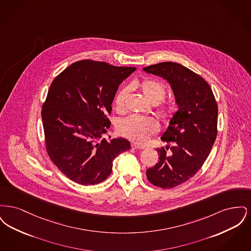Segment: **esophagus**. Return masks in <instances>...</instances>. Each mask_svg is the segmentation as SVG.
Instances as JSON below:
<instances>
[{"label":"esophagus","instance_id":"obj_1","mask_svg":"<svg viewBox=\"0 0 251 251\" xmlns=\"http://www.w3.org/2000/svg\"><path fill=\"white\" fill-rule=\"evenodd\" d=\"M131 149H133V150H143L145 149V147L144 146H141V145H138V144H131Z\"/></svg>","mask_w":251,"mask_h":251}]
</instances>
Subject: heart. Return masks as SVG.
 Listing matches in <instances>:
<instances>
[{
	"instance_id": "heart-1",
	"label": "heart",
	"mask_w": 251,
	"mask_h": 251,
	"mask_svg": "<svg viewBox=\"0 0 251 251\" xmlns=\"http://www.w3.org/2000/svg\"><path fill=\"white\" fill-rule=\"evenodd\" d=\"M141 90L145 97L153 104L159 103L166 96V87L159 81L147 80L141 84ZM130 93V87L121 88L115 98V107L119 112H123L126 107V100ZM174 110L172 103L167 104L165 112L170 116ZM118 130L120 134L132 141L144 143L150 136L158 130L155 120L138 116H130L120 120L118 124Z\"/></svg>"
}]
</instances>
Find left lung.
Returning a JSON list of instances; mask_svg holds the SVG:
<instances>
[{
	"label": "left lung",
	"instance_id": "8db88e82",
	"mask_svg": "<svg viewBox=\"0 0 251 251\" xmlns=\"http://www.w3.org/2000/svg\"><path fill=\"white\" fill-rule=\"evenodd\" d=\"M143 71L170 84L178 106L161 136L170 146L157 150L159 162L146 171L153 185L173 188L192 178L206 161L217 134L218 108L208 83L179 63L163 62Z\"/></svg>",
	"mask_w": 251,
	"mask_h": 251
}]
</instances>
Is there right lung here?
<instances>
[{"label":"right lung","mask_w":251,"mask_h":251,"mask_svg":"<svg viewBox=\"0 0 251 251\" xmlns=\"http://www.w3.org/2000/svg\"><path fill=\"white\" fill-rule=\"evenodd\" d=\"M136 69L83 60L60 73L42 106L47 152L68 178L82 185L107 179L113 161L131 150L125 138L100 139L119 85Z\"/></svg>","instance_id":"1"}]
</instances>
